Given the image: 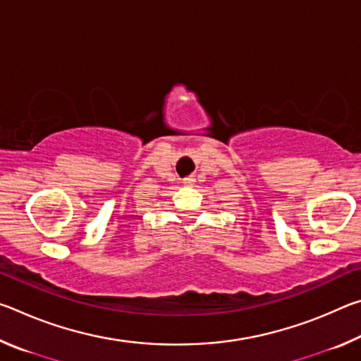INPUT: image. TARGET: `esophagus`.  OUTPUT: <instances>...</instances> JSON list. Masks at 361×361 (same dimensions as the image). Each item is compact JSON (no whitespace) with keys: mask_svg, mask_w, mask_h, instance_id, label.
<instances>
[{"mask_svg":"<svg viewBox=\"0 0 361 361\" xmlns=\"http://www.w3.org/2000/svg\"><path fill=\"white\" fill-rule=\"evenodd\" d=\"M194 178H192V176H188V178H185V180H183V183H185V185L186 186H192L194 185Z\"/></svg>","mask_w":361,"mask_h":361,"instance_id":"34e87169","label":"esophagus"}]
</instances>
